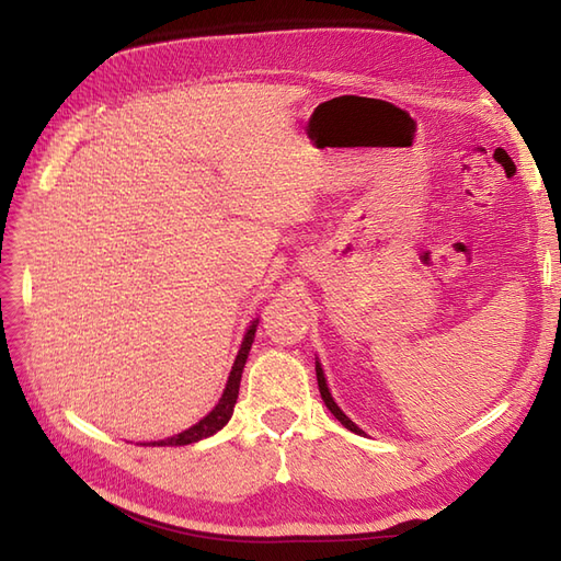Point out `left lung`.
<instances>
[{"label": "left lung", "mask_w": 561, "mask_h": 561, "mask_svg": "<svg viewBox=\"0 0 561 561\" xmlns=\"http://www.w3.org/2000/svg\"><path fill=\"white\" fill-rule=\"evenodd\" d=\"M316 377H318V388H320V396H322V400H325V404H328V410L339 419V421H342L344 423V426L348 428V431H353V433H358V435H363V431L358 428V426H355V423L342 412V410H339V407H336V402L332 400V396H330V390H328V383H325V375H322V369H320V365L316 363Z\"/></svg>", "instance_id": "left-lung-1"}]
</instances>
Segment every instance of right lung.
<instances>
[{
	"mask_svg": "<svg viewBox=\"0 0 561 561\" xmlns=\"http://www.w3.org/2000/svg\"><path fill=\"white\" fill-rule=\"evenodd\" d=\"M254 330H257V320L252 322L250 330L245 332V339L241 344V351L239 355H236V363L231 367V375H229V381H227V388L222 398H219L215 410L206 416L201 419L196 426H192L190 431H184L175 437H168V439H161V443H151V445H161V447H182V445H192V443H198V439L208 437L213 433H217L219 428L225 426V423L231 419L233 414V404H236V398H239V388H241V375H243V367H245V360H248V353H250V346H252V339H254Z\"/></svg>",
	"mask_w": 561,
	"mask_h": 561,
	"instance_id": "obj_1",
	"label": "right lung"
}]
</instances>
